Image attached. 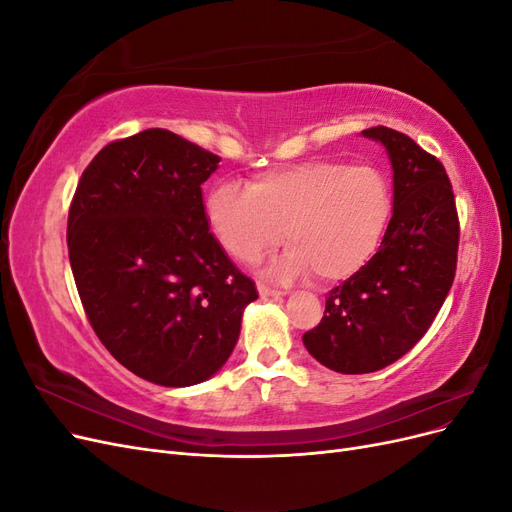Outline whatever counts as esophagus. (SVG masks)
Segmentation results:
<instances>
[{"instance_id": "obj_1", "label": "esophagus", "mask_w": 512, "mask_h": 512, "mask_svg": "<svg viewBox=\"0 0 512 512\" xmlns=\"http://www.w3.org/2000/svg\"><path fill=\"white\" fill-rule=\"evenodd\" d=\"M258 292H260V297H284V292L282 290H277V288H271V286H267V284H258Z\"/></svg>"}]
</instances>
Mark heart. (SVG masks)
<instances>
[{
	"label": "heart",
	"mask_w": 512,
	"mask_h": 512,
	"mask_svg": "<svg viewBox=\"0 0 512 512\" xmlns=\"http://www.w3.org/2000/svg\"><path fill=\"white\" fill-rule=\"evenodd\" d=\"M393 213V190L380 168L309 160L254 177L247 188L220 181L207 192L205 215L222 250L254 265L282 239L288 250L271 265L277 277L316 273L344 282L374 258Z\"/></svg>",
	"instance_id": "heart-1"
}]
</instances>
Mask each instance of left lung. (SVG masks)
<instances>
[{"mask_svg":"<svg viewBox=\"0 0 512 512\" xmlns=\"http://www.w3.org/2000/svg\"><path fill=\"white\" fill-rule=\"evenodd\" d=\"M393 168V218L367 267L335 286L307 352L339 374H371L401 359L438 316L455 280L459 220L440 160L410 136L369 128Z\"/></svg>","mask_w":512,"mask_h":512,"instance_id":"1","label":"left lung"}]
</instances>
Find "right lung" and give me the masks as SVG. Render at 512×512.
<instances>
[{
  "mask_svg": "<svg viewBox=\"0 0 512 512\" xmlns=\"http://www.w3.org/2000/svg\"><path fill=\"white\" fill-rule=\"evenodd\" d=\"M220 158L162 128L106 145L68 213V254L100 342L138 378L218 374L258 299L211 232L203 185Z\"/></svg>",
  "mask_w": 512,
  "mask_h": 512,
  "instance_id": "obj_1",
  "label": "right lung"
}]
</instances>
